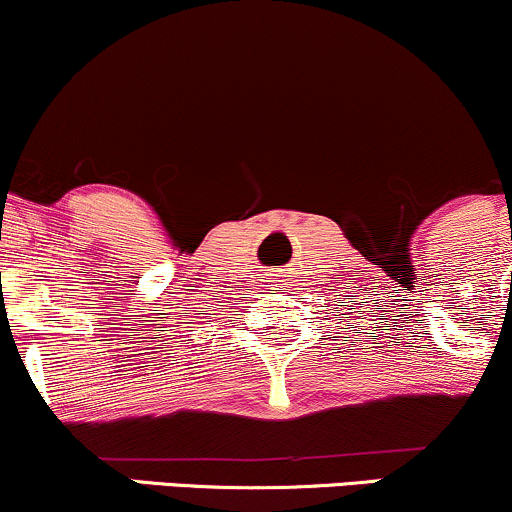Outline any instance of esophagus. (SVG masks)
<instances>
[{"mask_svg":"<svg viewBox=\"0 0 512 512\" xmlns=\"http://www.w3.org/2000/svg\"><path fill=\"white\" fill-rule=\"evenodd\" d=\"M279 277H284L282 274V269H265V274H262V286H277L279 282H282V279Z\"/></svg>","mask_w":512,"mask_h":512,"instance_id":"34e87169","label":"esophagus"}]
</instances>
